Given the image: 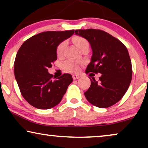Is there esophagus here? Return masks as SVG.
I'll use <instances>...</instances> for the list:
<instances>
[{
  "mask_svg": "<svg viewBox=\"0 0 148 148\" xmlns=\"http://www.w3.org/2000/svg\"><path fill=\"white\" fill-rule=\"evenodd\" d=\"M72 77H73V79H77L79 78L81 76L79 75H73Z\"/></svg>",
  "mask_w": 148,
  "mask_h": 148,
  "instance_id": "obj_1",
  "label": "esophagus"
}]
</instances>
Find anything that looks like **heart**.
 Listing matches in <instances>:
<instances>
[{"mask_svg":"<svg viewBox=\"0 0 148 148\" xmlns=\"http://www.w3.org/2000/svg\"><path fill=\"white\" fill-rule=\"evenodd\" d=\"M72 41L73 42L75 45L80 50L84 48L86 46H89V42L86 38L82 37V36H75L73 38ZM66 46V42H62L58 44L56 47V55L58 56H60L62 55V52L64 51V48ZM63 68L65 71H76L77 70V65L76 64H75L71 60H66L63 64Z\"/></svg>","mask_w":148,"mask_h":148,"instance_id":"1","label":"heart"}]
</instances>
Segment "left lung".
<instances>
[{"label":"left lung","instance_id":"obj_1","mask_svg":"<svg viewBox=\"0 0 148 148\" xmlns=\"http://www.w3.org/2000/svg\"><path fill=\"white\" fill-rule=\"evenodd\" d=\"M75 33L88 40L92 49L86 73L101 74L98 81L90 78L91 86L85 96L99 108L112 106L123 98L132 79V64L126 46L101 29H76Z\"/></svg>","mask_w":148,"mask_h":148}]
</instances>
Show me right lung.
I'll return each instance as SVG.
<instances>
[{"label": "right lung", "mask_w": 148, "mask_h": 148, "mask_svg": "<svg viewBox=\"0 0 148 148\" xmlns=\"http://www.w3.org/2000/svg\"><path fill=\"white\" fill-rule=\"evenodd\" d=\"M74 31L42 32L25 40L18 50L14 73L22 96L32 106L45 110L56 106L73 82L69 73L54 79L48 68L57 59V46Z\"/></svg>", "instance_id": "right-lung-1"}]
</instances>
